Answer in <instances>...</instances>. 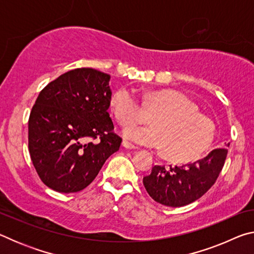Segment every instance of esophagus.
I'll list each match as a JSON object with an SVG mask.
<instances>
[{
  "instance_id": "esophagus-1",
  "label": "esophagus",
  "mask_w": 254,
  "mask_h": 254,
  "mask_svg": "<svg viewBox=\"0 0 254 254\" xmlns=\"http://www.w3.org/2000/svg\"><path fill=\"white\" fill-rule=\"evenodd\" d=\"M122 145H123V147H124V148H126V149H130V150H133V149H136V147H135V145H133L132 143H130V142H127V141H126V140H124V141H123V142H122Z\"/></svg>"
}]
</instances>
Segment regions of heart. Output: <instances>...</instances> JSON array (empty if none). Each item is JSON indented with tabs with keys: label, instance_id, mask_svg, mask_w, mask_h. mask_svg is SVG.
<instances>
[{
	"label": "heart",
	"instance_id": "obj_1",
	"mask_svg": "<svg viewBox=\"0 0 254 254\" xmlns=\"http://www.w3.org/2000/svg\"><path fill=\"white\" fill-rule=\"evenodd\" d=\"M110 107L122 127L145 122L149 114H156L154 126L127 127L124 136L145 147L165 149L166 156L174 160H192L213 142L212 120L200 115L198 106L175 89L147 93L142 103L133 89L121 87L112 94Z\"/></svg>",
	"mask_w": 254,
	"mask_h": 254
}]
</instances>
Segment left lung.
I'll return each mask as SVG.
<instances>
[{
  "instance_id": "left-lung-1",
  "label": "left lung",
  "mask_w": 254,
  "mask_h": 254,
  "mask_svg": "<svg viewBox=\"0 0 254 254\" xmlns=\"http://www.w3.org/2000/svg\"><path fill=\"white\" fill-rule=\"evenodd\" d=\"M226 156L227 149L218 148L192 163L175 167L154 166L151 174L143 177V185L157 203L182 207L200 198L213 186Z\"/></svg>"
}]
</instances>
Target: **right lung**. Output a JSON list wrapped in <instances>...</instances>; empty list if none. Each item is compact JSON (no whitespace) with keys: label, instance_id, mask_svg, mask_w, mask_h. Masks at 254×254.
Instances as JSON below:
<instances>
[{"label":"right lung","instance_id":"obj_1","mask_svg":"<svg viewBox=\"0 0 254 254\" xmlns=\"http://www.w3.org/2000/svg\"><path fill=\"white\" fill-rule=\"evenodd\" d=\"M111 76L93 68L60 75L40 92L29 118V152L46 186L76 192L91 184L122 139L107 110Z\"/></svg>","mask_w":254,"mask_h":254}]
</instances>
